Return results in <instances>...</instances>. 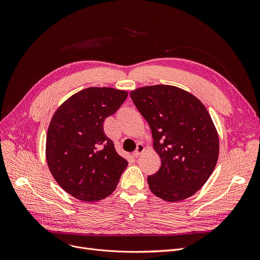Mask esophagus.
Returning a JSON list of instances; mask_svg holds the SVG:
<instances>
[{
  "mask_svg": "<svg viewBox=\"0 0 260 260\" xmlns=\"http://www.w3.org/2000/svg\"><path fill=\"white\" fill-rule=\"evenodd\" d=\"M144 149H145V146L142 144V143H139L138 145H137V148H136V151L133 153V156L134 157H139L143 152H144Z\"/></svg>",
  "mask_w": 260,
  "mask_h": 260,
  "instance_id": "34e87169",
  "label": "esophagus"
}]
</instances>
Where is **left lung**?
<instances>
[{"label":"left lung","mask_w":260,"mask_h":260,"mask_svg":"<svg viewBox=\"0 0 260 260\" xmlns=\"http://www.w3.org/2000/svg\"><path fill=\"white\" fill-rule=\"evenodd\" d=\"M152 129L159 171L147 177L157 197L177 202L193 196L212 175L219 156V137L212 118L194 94L172 85L131 91Z\"/></svg>","instance_id":"1"}]
</instances>
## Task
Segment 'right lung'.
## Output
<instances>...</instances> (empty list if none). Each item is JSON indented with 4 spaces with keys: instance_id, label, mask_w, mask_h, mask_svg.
Wrapping results in <instances>:
<instances>
[{
    "instance_id": "obj_1",
    "label": "right lung",
    "mask_w": 260,
    "mask_h": 260,
    "mask_svg": "<svg viewBox=\"0 0 260 260\" xmlns=\"http://www.w3.org/2000/svg\"><path fill=\"white\" fill-rule=\"evenodd\" d=\"M127 91L88 87L73 94L53 114L46 136V160L54 180L73 197L92 202L111 195L127 161L103 132L105 118Z\"/></svg>"
}]
</instances>
